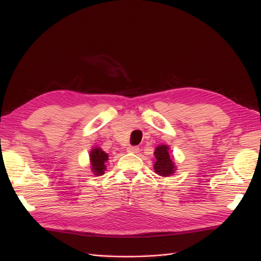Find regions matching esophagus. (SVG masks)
I'll return each instance as SVG.
<instances>
[{
    "label": "esophagus",
    "mask_w": 261,
    "mask_h": 261,
    "mask_svg": "<svg viewBox=\"0 0 261 261\" xmlns=\"http://www.w3.org/2000/svg\"><path fill=\"white\" fill-rule=\"evenodd\" d=\"M139 151H140V148L136 146H129L127 148V152H129V153H138Z\"/></svg>",
    "instance_id": "obj_1"
}]
</instances>
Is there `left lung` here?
Returning <instances> with one entry per match:
<instances>
[{"label": "left lung", "mask_w": 261, "mask_h": 261, "mask_svg": "<svg viewBox=\"0 0 261 261\" xmlns=\"http://www.w3.org/2000/svg\"><path fill=\"white\" fill-rule=\"evenodd\" d=\"M168 145H159L154 150L153 169L160 176H170L176 170L173 155H170Z\"/></svg>", "instance_id": "1"}]
</instances>
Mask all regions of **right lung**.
Instances as JSON below:
<instances>
[{
    "mask_svg": "<svg viewBox=\"0 0 261 261\" xmlns=\"http://www.w3.org/2000/svg\"><path fill=\"white\" fill-rule=\"evenodd\" d=\"M109 154L106 153L100 147L95 146L90 151V167L94 175H102L107 169V162Z\"/></svg>",
    "mask_w": 261,
    "mask_h": 261,
    "instance_id": "right-lung-1",
    "label": "right lung"
}]
</instances>
